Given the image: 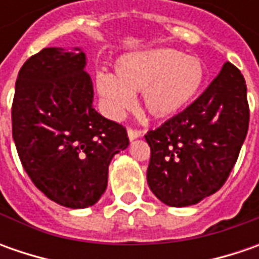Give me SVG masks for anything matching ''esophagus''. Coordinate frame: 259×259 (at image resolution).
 <instances>
[{"label":"esophagus","mask_w":259,"mask_h":259,"mask_svg":"<svg viewBox=\"0 0 259 259\" xmlns=\"http://www.w3.org/2000/svg\"><path fill=\"white\" fill-rule=\"evenodd\" d=\"M138 137H141V131H138V130H134V128H128V138L133 141L135 138H138Z\"/></svg>","instance_id":"esophagus-1"}]
</instances>
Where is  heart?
Here are the masks:
<instances>
[{"label":"heart","mask_w":259,"mask_h":259,"mask_svg":"<svg viewBox=\"0 0 259 259\" xmlns=\"http://www.w3.org/2000/svg\"><path fill=\"white\" fill-rule=\"evenodd\" d=\"M206 80L202 60L170 47H157L121 56L115 76L99 73L96 88L109 114L121 116L134 106L141 91L145 111L157 119L183 111L200 94Z\"/></svg>","instance_id":"1"}]
</instances>
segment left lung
<instances>
[{
    "instance_id": "left-lung-1",
    "label": "left lung",
    "mask_w": 259,
    "mask_h": 259,
    "mask_svg": "<svg viewBox=\"0 0 259 259\" xmlns=\"http://www.w3.org/2000/svg\"><path fill=\"white\" fill-rule=\"evenodd\" d=\"M249 124L246 83L226 62L183 112L145 134L147 182L163 203L183 207L216 193L234 168Z\"/></svg>"
}]
</instances>
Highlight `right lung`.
Returning <instances> with one entry per match:
<instances>
[{"label":"right lung","mask_w":259,"mask_h":259,"mask_svg":"<svg viewBox=\"0 0 259 259\" xmlns=\"http://www.w3.org/2000/svg\"><path fill=\"white\" fill-rule=\"evenodd\" d=\"M85 65L77 47L43 49L20 69L11 108L25 173L50 200L70 209L101 199L112 157L130 144L125 126L95 111Z\"/></svg>","instance_id":"right-lung-1"}]
</instances>
